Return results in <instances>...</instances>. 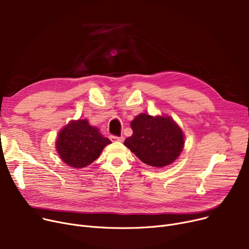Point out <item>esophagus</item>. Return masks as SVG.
<instances>
[{
	"label": "esophagus",
	"instance_id": "34e87169",
	"mask_svg": "<svg viewBox=\"0 0 249 249\" xmlns=\"http://www.w3.org/2000/svg\"><path fill=\"white\" fill-rule=\"evenodd\" d=\"M111 139L113 141H119V142H122L124 140V137L123 136H112Z\"/></svg>",
	"mask_w": 249,
	"mask_h": 249
}]
</instances>
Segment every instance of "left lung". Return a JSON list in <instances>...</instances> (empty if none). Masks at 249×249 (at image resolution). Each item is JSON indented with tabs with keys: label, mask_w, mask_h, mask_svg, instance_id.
Wrapping results in <instances>:
<instances>
[{
	"label": "left lung",
	"mask_w": 249,
	"mask_h": 249,
	"mask_svg": "<svg viewBox=\"0 0 249 249\" xmlns=\"http://www.w3.org/2000/svg\"><path fill=\"white\" fill-rule=\"evenodd\" d=\"M130 125L133 134L126 138L124 145L148 165L171 164L184 148V133L171 117L139 114Z\"/></svg>",
	"instance_id": "1"
}]
</instances>
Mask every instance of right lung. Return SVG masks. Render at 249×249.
Listing matches in <instances>:
<instances>
[{"mask_svg": "<svg viewBox=\"0 0 249 249\" xmlns=\"http://www.w3.org/2000/svg\"><path fill=\"white\" fill-rule=\"evenodd\" d=\"M111 141L86 119L71 121L61 129L56 139V150L61 160L74 168H82L96 160Z\"/></svg>", "mask_w": 249, "mask_h": 249, "instance_id": "obj_1", "label": "right lung"}]
</instances>
